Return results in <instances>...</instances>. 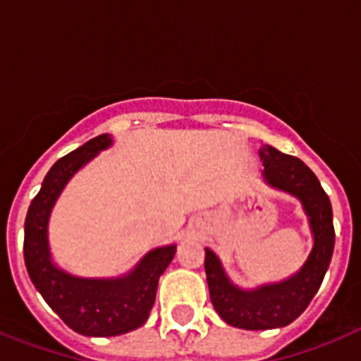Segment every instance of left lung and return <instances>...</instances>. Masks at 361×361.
I'll return each instance as SVG.
<instances>
[{
	"instance_id": "1",
	"label": "left lung",
	"mask_w": 361,
	"mask_h": 361,
	"mask_svg": "<svg viewBox=\"0 0 361 361\" xmlns=\"http://www.w3.org/2000/svg\"><path fill=\"white\" fill-rule=\"evenodd\" d=\"M260 159L267 183L302 200L314 235V247L295 276L255 291L235 288L222 271L216 255L206 250L204 267L213 307L226 324L247 331L275 329L296 320L320 289L334 250L331 200L317 175L300 159L286 155L273 146L260 148Z\"/></svg>"
}]
</instances>
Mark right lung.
<instances>
[{"instance_id":"1","label":"right lung","mask_w":361,"mask_h":361,"mask_svg":"<svg viewBox=\"0 0 361 361\" xmlns=\"http://www.w3.org/2000/svg\"><path fill=\"white\" fill-rule=\"evenodd\" d=\"M110 142L104 133L59 159L44 177L25 220L23 255L32 283L70 329L85 336H117L141 327L155 302L159 276L177 251L175 245L149 251L128 276L116 280L75 279L50 262V209L70 177Z\"/></svg>"}]
</instances>
